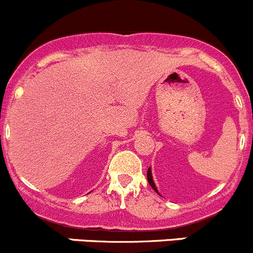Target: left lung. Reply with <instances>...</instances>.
<instances>
[{
	"label": "left lung",
	"instance_id": "left-lung-1",
	"mask_svg": "<svg viewBox=\"0 0 253 253\" xmlns=\"http://www.w3.org/2000/svg\"><path fill=\"white\" fill-rule=\"evenodd\" d=\"M147 178H148V182H149V185L153 187V190H154L157 193H159V192H158V188H157V186H155L154 181H153L152 169H150V168H149V169H148V171H147ZM159 195H160V193H159Z\"/></svg>",
	"mask_w": 253,
	"mask_h": 253
}]
</instances>
